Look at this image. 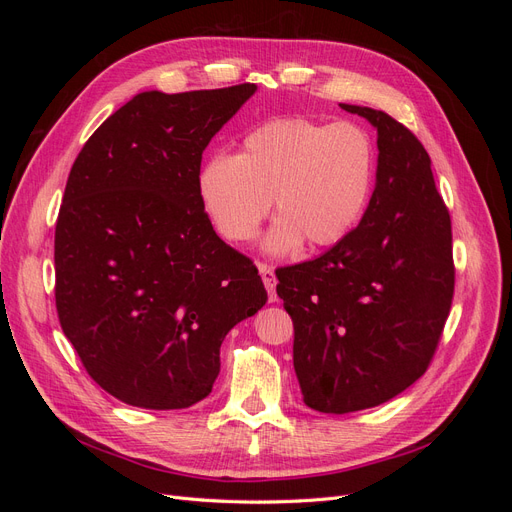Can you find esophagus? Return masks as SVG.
<instances>
[{
	"mask_svg": "<svg viewBox=\"0 0 512 512\" xmlns=\"http://www.w3.org/2000/svg\"><path fill=\"white\" fill-rule=\"evenodd\" d=\"M258 271H260L262 282H265V288L269 292V301L275 303L277 301V294H275V273H273V269L269 265H262V262H260Z\"/></svg>",
	"mask_w": 512,
	"mask_h": 512,
	"instance_id": "1",
	"label": "esophagus"
}]
</instances>
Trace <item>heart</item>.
<instances>
[{
	"mask_svg": "<svg viewBox=\"0 0 512 512\" xmlns=\"http://www.w3.org/2000/svg\"><path fill=\"white\" fill-rule=\"evenodd\" d=\"M374 179V149L354 123L303 117L262 123L237 156L213 153L198 170V196L230 243L250 241L271 209L280 215L265 250L286 254L342 241L361 220Z\"/></svg>",
	"mask_w": 512,
	"mask_h": 512,
	"instance_id": "b5f03b06",
	"label": "heart"
}]
</instances>
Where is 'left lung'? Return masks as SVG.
<instances>
[{"label":"left lung","mask_w":512,"mask_h":512,"mask_svg":"<svg viewBox=\"0 0 512 512\" xmlns=\"http://www.w3.org/2000/svg\"><path fill=\"white\" fill-rule=\"evenodd\" d=\"M339 106L378 132L374 194L329 252L275 271L303 401L327 414L380 406L421 378L455 290L451 215L429 153L391 115Z\"/></svg>","instance_id":"left-lung-1"}]
</instances>
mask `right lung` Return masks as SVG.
I'll use <instances>...</instances> for the list:
<instances>
[{
  "label": "right lung",
  "instance_id": "1",
  "mask_svg": "<svg viewBox=\"0 0 512 512\" xmlns=\"http://www.w3.org/2000/svg\"><path fill=\"white\" fill-rule=\"evenodd\" d=\"M254 83L143 91L74 160L55 226V303L87 374L119 401L190 408L220 374L226 333L267 303L198 196L203 151Z\"/></svg>",
  "mask_w": 512,
  "mask_h": 512
}]
</instances>
